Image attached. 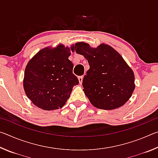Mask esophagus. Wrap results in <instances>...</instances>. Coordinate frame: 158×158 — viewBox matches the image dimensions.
<instances>
[{"label":"esophagus","mask_w":158,"mask_h":158,"mask_svg":"<svg viewBox=\"0 0 158 158\" xmlns=\"http://www.w3.org/2000/svg\"><path fill=\"white\" fill-rule=\"evenodd\" d=\"M83 78H84V76H79L78 77V79H79V84H81L82 82H83Z\"/></svg>","instance_id":"1"}]
</instances>
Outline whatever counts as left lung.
<instances>
[{
	"label": "left lung",
	"mask_w": 158,
	"mask_h": 158,
	"mask_svg": "<svg viewBox=\"0 0 158 158\" xmlns=\"http://www.w3.org/2000/svg\"><path fill=\"white\" fill-rule=\"evenodd\" d=\"M76 52L84 56L90 68L83 79L84 91L98 109L121 106L135 90V74L121 55L107 44L93 48L84 42L75 44Z\"/></svg>",
	"instance_id": "obj_1"
}]
</instances>
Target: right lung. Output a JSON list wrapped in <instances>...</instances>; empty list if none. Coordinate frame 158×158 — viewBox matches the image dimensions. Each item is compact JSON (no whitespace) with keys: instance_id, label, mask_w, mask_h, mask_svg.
I'll return each mask as SVG.
<instances>
[{"instance_id":"right-lung-1","label":"right lung","mask_w":158,"mask_h":158,"mask_svg":"<svg viewBox=\"0 0 158 158\" xmlns=\"http://www.w3.org/2000/svg\"><path fill=\"white\" fill-rule=\"evenodd\" d=\"M74 52V47H71ZM70 49L63 45L44 48L35 55L25 69L23 89L35 105L44 110L63 107L74 85L79 84L68 57Z\"/></svg>"}]
</instances>
